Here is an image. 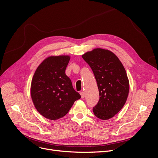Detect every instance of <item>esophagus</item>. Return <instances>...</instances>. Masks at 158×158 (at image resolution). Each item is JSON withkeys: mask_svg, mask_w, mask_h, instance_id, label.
<instances>
[{"mask_svg": "<svg viewBox=\"0 0 158 158\" xmlns=\"http://www.w3.org/2000/svg\"><path fill=\"white\" fill-rule=\"evenodd\" d=\"M80 94L81 95V98H82V99L84 98V97H85V93L84 92H81Z\"/></svg>", "mask_w": 158, "mask_h": 158, "instance_id": "esophagus-1", "label": "esophagus"}]
</instances>
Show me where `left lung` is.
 <instances>
[{
	"mask_svg": "<svg viewBox=\"0 0 158 158\" xmlns=\"http://www.w3.org/2000/svg\"><path fill=\"white\" fill-rule=\"evenodd\" d=\"M94 74L99 100L93 108L95 116L108 120L121 111L129 92V80L121 60L107 49H94L82 55Z\"/></svg>",
	"mask_w": 158,
	"mask_h": 158,
	"instance_id": "obj_1",
	"label": "left lung"
}]
</instances>
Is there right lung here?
Listing matches in <instances>:
<instances>
[{
	"mask_svg": "<svg viewBox=\"0 0 158 158\" xmlns=\"http://www.w3.org/2000/svg\"><path fill=\"white\" fill-rule=\"evenodd\" d=\"M69 55L50 56L38 66L31 80L30 94L37 111L49 120L66 115L81 95L65 74Z\"/></svg>",
	"mask_w": 158,
	"mask_h": 158,
	"instance_id": "right-lung-1",
	"label": "right lung"
}]
</instances>
